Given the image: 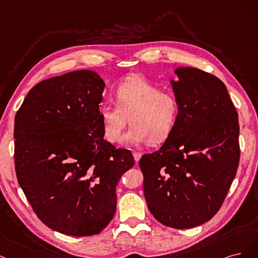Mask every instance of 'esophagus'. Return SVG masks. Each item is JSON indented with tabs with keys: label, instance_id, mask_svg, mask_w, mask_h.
I'll list each match as a JSON object with an SVG mask.
<instances>
[{
	"label": "esophagus",
	"instance_id": "obj_1",
	"mask_svg": "<svg viewBox=\"0 0 258 258\" xmlns=\"http://www.w3.org/2000/svg\"><path fill=\"white\" fill-rule=\"evenodd\" d=\"M133 155H134V160H135V162H136V163H138V162H139V160H140V157H141V153H139V152H133Z\"/></svg>",
	"mask_w": 258,
	"mask_h": 258
}]
</instances>
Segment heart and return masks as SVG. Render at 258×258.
<instances>
[{"label": "heart", "instance_id": "obj_1", "mask_svg": "<svg viewBox=\"0 0 258 258\" xmlns=\"http://www.w3.org/2000/svg\"><path fill=\"white\" fill-rule=\"evenodd\" d=\"M117 105L104 104L99 108L105 137L118 143L128 122L124 136L126 145L161 144L168 138L176 124L179 105L176 96L151 84L144 77L132 75L115 88Z\"/></svg>", "mask_w": 258, "mask_h": 258}]
</instances>
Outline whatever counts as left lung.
Segmentation results:
<instances>
[{"label": "left lung", "mask_w": 258, "mask_h": 258, "mask_svg": "<svg viewBox=\"0 0 258 258\" xmlns=\"http://www.w3.org/2000/svg\"><path fill=\"white\" fill-rule=\"evenodd\" d=\"M174 74L176 124L160 150L141 156L139 166L153 217L185 229L213 218L227 195L240 159L239 121L218 77L188 66Z\"/></svg>", "instance_id": "obj_1"}]
</instances>
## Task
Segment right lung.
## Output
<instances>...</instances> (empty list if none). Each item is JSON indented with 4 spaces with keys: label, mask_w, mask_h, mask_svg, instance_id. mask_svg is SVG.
I'll use <instances>...</instances> for the list:
<instances>
[{
    "label": "right lung",
    "mask_w": 258,
    "mask_h": 258,
    "mask_svg": "<svg viewBox=\"0 0 258 258\" xmlns=\"http://www.w3.org/2000/svg\"><path fill=\"white\" fill-rule=\"evenodd\" d=\"M104 89L93 71L66 73L33 87L15 117L18 182L38 219L61 234H99L114 215L122 174L135 164L131 151L104 139Z\"/></svg>",
    "instance_id": "1"
}]
</instances>
